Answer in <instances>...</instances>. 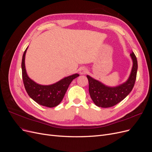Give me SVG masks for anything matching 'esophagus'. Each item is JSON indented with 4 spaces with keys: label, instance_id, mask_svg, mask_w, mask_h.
<instances>
[{
    "label": "esophagus",
    "instance_id": "34e87169",
    "mask_svg": "<svg viewBox=\"0 0 152 152\" xmlns=\"http://www.w3.org/2000/svg\"><path fill=\"white\" fill-rule=\"evenodd\" d=\"M87 72V68H84V67H82V68L80 69V70H79V73H80V75L86 74V73Z\"/></svg>",
    "mask_w": 152,
    "mask_h": 152
}]
</instances>
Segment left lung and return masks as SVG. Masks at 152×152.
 <instances>
[{"instance_id": "8db88e82", "label": "left lung", "mask_w": 152, "mask_h": 152, "mask_svg": "<svg viewBox=\"0 0 152 152\" xmlns=\"http://www.w3.org/2000/svg\"><path fill=\"white\" fill-rule=\"evenodd\" d=\"M132 61V67L130 75L124 83L110 87L87 75L89 81V92L94 104L99 107L109 108L121 102L131 93L136 79L137 61L134 53L130 54Z\"/></svg>"}]
</instances>
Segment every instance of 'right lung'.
Listing matches in <instances>:
<instances>
[{
  "label": "right lung",
  "mask_w": 152,
  "mask_h": 152,
  "mask_svg": "<svg viewBox=\"0 0 152 152\" xmlns=\"http://www.w3.org/2000/svg\"><path fill=\"white\" fill-rule=\"evenodd\" d=\"M27 49L28 47L23 55L21 62L23 80L27 93L39 104L49 108L56 107L61 102L72 81L79 75L75 73L50 85H41L36 83L30 79L26 73L25 60Z\"/></svg>",
  "instance_id": "add662e5"
}]
</instances>
